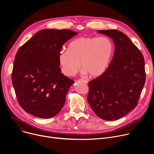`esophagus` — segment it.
I'll list each match as a JSON object with an SVG mask.
<instances>
[{"label": "esophagus", "mask_w": 154, "mask_h": 154, "mask_svg": "<svg viewBox=\"0 0 154 154\" xmlns=\"http://www.w3.org/2000/svg\"><path fill=\"white\" fill-rule=\"evenodd\" d=\"M78 81H80V82H84L85 84H87L88 82V81L87 80H84V79H79Z\"/></svg>", "instance_id": "obj_1"}]
</instances>
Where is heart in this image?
<instances>
[{"instance_id":"obj_1","label":"heart","mask_w":154,"mask_h":154,"mask_svg":"<svg viewBox=\"0 0 154 154\" xmlns=\"http://www.w3.org/2000/svg\"><path fill=\"white\" fill-rule=\"evenodd\" d=\"M114 47L107 37H81L68 45L67 51L59 54V62L63 74L71 77L75 75L81 67L91 77L101 75L108 68Z\"/></svg>"}]
</instances>
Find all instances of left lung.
<instances>
[{
    "instance_id": "left-lung-1",
    "label": "left lung",
    "mask_w": 154,
    "mask_h": 154,
    "mask_svg": "<svg viewBox=\"0 0 154 154\" xmlns=\"http://www.w3.org/2000/svg\"><path fill=\"white\" fill-rule=\"evenodd\" d=\"M97 32L112 38L115 51L106 72L88 83L87 100L99 117L115 120L137 106L146 77L144 59L122 32L102 30Z\"/></svg>"
}]
</instances>
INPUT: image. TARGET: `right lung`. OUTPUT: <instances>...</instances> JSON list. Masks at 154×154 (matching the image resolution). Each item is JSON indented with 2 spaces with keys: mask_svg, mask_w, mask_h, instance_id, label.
<instances>
[{
  "mask_svg": "<svg viewBox=\"0 0 154 154\" xmlns=\"http://www.w3.org/2000/svg\"><path fill=\"white\" fill-rule=\"evenodd\" d=\"M77 34L69 29L41 30L17 52L12 82L19 105L29 114L49 119L64 106L74 81L61 73L59 54L65 42Z\"/></svg>",
  "mask_w": 154,
  "mask_h": 154,
  "instance_id": "1",
  "label": "right lung"
}]
</instances>
